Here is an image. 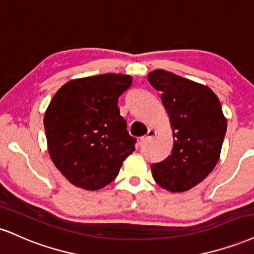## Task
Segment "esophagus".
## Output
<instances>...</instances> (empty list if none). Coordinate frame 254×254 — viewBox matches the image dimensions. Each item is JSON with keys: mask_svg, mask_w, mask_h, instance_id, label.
<instances>
[{"mask_svg": "<svg viewBox=\"0 0 254 254\" xmlns=\"http://www.w3.org/2000/svg\"><path fill=\"white\" fill-rule=\"evenodd\" d=\"M157 134V132L154 129H152V128H148V130H147V134H146V135H144L142 136L141 139H140V141L141 142H145V141H147V140H150L151 138H153L154 135H156Z\"/></svg>", "mask_w": 254, "mask_h": 254, "instance_id": "1", "label": "esophagus"}]
</instances>
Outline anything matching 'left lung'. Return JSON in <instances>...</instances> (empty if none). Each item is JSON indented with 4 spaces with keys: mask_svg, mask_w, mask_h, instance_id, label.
<instances>
[{
    "mask_svg": "<svg viewBox=\"0 0 254 254\" xmlns=\"http://www.w3.org/2000/svg\"><path fill=\"white\" fill-rule=\"evenodd\" d=\"M147 78L162 91L174 138L171 154L151 165L152 176L168 191H187L201 183L219 162L227 120L209 86L162 68L152 71Z\"/></svg>",
    "mask_w": 254,
    "mask_h": 254,
    "instance_id": "obj_1",
    "label": "left lung"
}]
</instances>
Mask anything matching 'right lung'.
Returning a JSON list of instances; mask_svg holds the SVG:
<instances>
[{
    "label": "right lung",
    "instance_id": "add662e5",
    "mask_svg": "<svg viewBox=\"0 0 254 254\" xmlns=\"http://www.w3.org/2000/svg\"><path fill=\"white\" fill-rule=\"evenodd\" d=\"M132 82L130 76L119 73L71 79L51 100L44 116L47 150L73 186L102 189L135 150L118 107Z\"/></svg>",
    "mask_w": 254,
    "mask_h": 254
}]
</instances>
